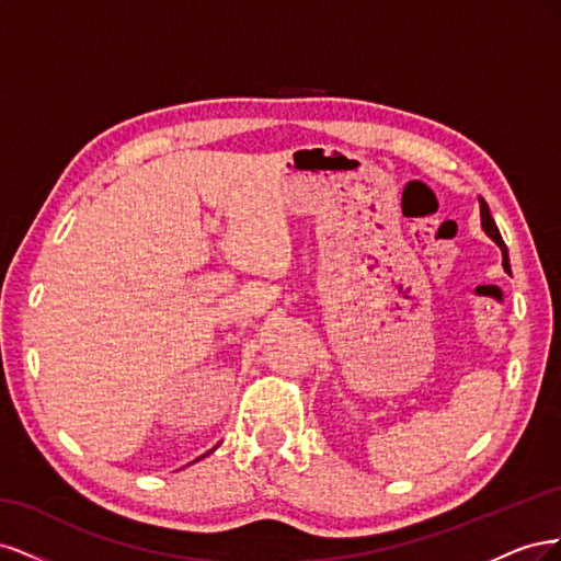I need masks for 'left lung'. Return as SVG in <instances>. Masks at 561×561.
<instances>
[{
	"label": "left lung",
	"mask_w": 561,
	"mask_h": 561,
	"mask_svg": "<svg viewBox=\"0 0 561 561\" xmlns=\"http://www.w3.org/2000/svg\"><path fill=\"white\" fill-rule=\"evenodd\" d=\"M480 206H482V227H484V231L491 236V239H494V241L499 243V248L503 250V266H505V271H511V260H507V248H505V243H503V239H501V231H499V227H496V222H494V217H491L489 206H486L484 198L480 201Z\"/></svg>",
	"instance_id": "obj_1"
}]
</instances>
